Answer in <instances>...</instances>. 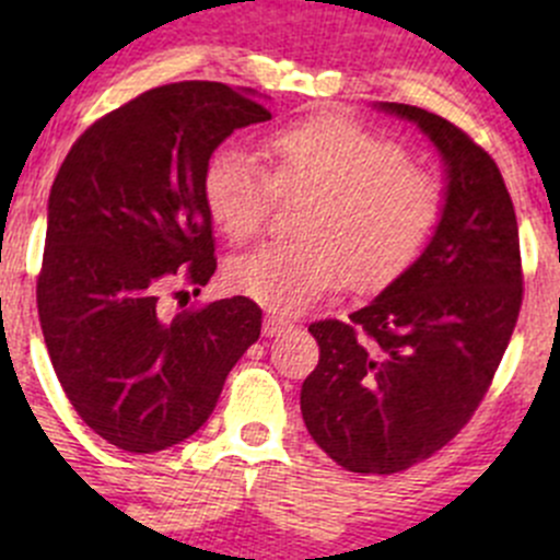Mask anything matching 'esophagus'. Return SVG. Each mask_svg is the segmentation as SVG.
I'll return each instance as SVG.
<instances>
[{"mask_svg":"<svg viewBox=\"0 0 560 560\" xmlns=\"http://www.w3.org/2000/svg\"><path fill=\"white\" fill-rule=\"evenodd\" d=\"M287 327H290V322L281 319V316L268 314V316H265V322H262V336H268V338L281 336V332H284Z\"/></svg>","mask_w":560,"mask_h":560,"instance_id":"1","label":"esophagus"}]
</instances>
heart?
<instances>
[{
  "label": "heart",
  "instance_id": "heart-1",
  "mask_svg": "<svg viewBox=\"0 0 560 560\" xmlns=\"http://www.w3.org/2000/svg\"><path fill=\"white\" fill-rule=\"evenodd\" d=\"M270 173L238 145L213 151L202 171V206L233 244L262 230L276 191L306 195L295 241L235 254L224 281L238 295L295 314L347 276L380 290L404 273L442 217L436 178L404 149L341 113H314L265 138Z\"/></svg>",
  "mask_w": 560,
  "mask_h": 560
}]
</instances>
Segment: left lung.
<instances>
[{"mask_svg":"<svg viewBox=\"0 0 560 560\" xmlns=\"http://www.w3.org/2000/svg\"><path fill=\"white\" fill-rule=\"evenodd\" d=\"M376 107L420 127L447 186L420 257L349 322L308 327L319 363L301 389L303 422L354 474L404 471L471 420L523 303L515 206L499 165L436 113Z\"/></svg>","mask_w":560,"mask_h":560,"instance_id":"left-lung-1","label":"left lung"}]
</instances>
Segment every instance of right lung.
Masks as SVG:
<instances>
[{
  "mask_svg": "<svg viewBox=\"0 0 560 560\" xmlns=\"http://www.w3.org/2000/svg\"><path fill=\"white\" fill-rule=\"evenodd\" d=\"M254 94L213 81L151 89L94 121L50 186L45 347L81 420L127 453L200 431L259 338L262 312L241 295L162 312L165 292H200L217 270L202 171L235 129L268 121Z\"/></svg>",
  "mask_w": 560,
  "mask_h": 560,
  "instance_id": "add662e5",
  "label": "right lung"
}]
</instances>
